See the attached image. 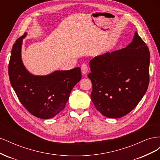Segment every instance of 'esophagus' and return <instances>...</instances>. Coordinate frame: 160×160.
<instances>
[{"mask_svg": "<svg viewBox=\"0 0 160 160\" xmlns=\"http://www.w3.org/2000/svg\"><path fill=\"white\" fill-rule=\"evenodd\" d=\"M81 72H82V73H83V75L87 74V72H88V65H87L86 64H83L81 65Z\"/></svg>", "mask_w": 160, "mask_h": 160, "instance_id": "obj_1", "label": "esophagus"}]
</instances>
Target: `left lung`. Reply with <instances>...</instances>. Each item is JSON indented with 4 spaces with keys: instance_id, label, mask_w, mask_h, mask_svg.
<instances>
[{
    "instance_id": "left-lung-1",
    "label": "left lung",
    "mask_w": 160,
    "mask_h": 160,
    "mask_svg": "<svg viewBox=\"0 0 160 160\" xmlns=\"http://www.w3.org/2000/svg\"><path fill=\"white\" fill-rule=\"evenodd\" d=\"M149 59L148 46L135 31L125 48L91 59L88 77L97 110L107 118H119L136 107L148 88Z\"/></svg>"
}]
</instances>
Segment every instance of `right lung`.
Returning a JSON list of instances; mask_svg holds the SVG:
<instances>
[{
	"instance_id": "right-lung-1",
	"label": "right lung",
	"mask_w": 160,
	"mask_h": 160,
	"mask_svg": "<svg viewBox=\"0 0 160 160\" xmlns=\"http://www.w3.org/2000/svg\"><path fill=\"white\" fill-rule=\"evenodd\" d=\"M26 36L27 32L12 46L8 64L11 84L28 112L38 118L50 119L65 108L71 90L81 79V69L55 71L45 76L30 73L21 59L22 39Z\"/></svg>"
}]
</instances>
